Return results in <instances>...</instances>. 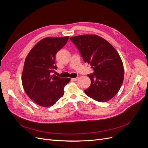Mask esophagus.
I'll return each instance as SVG.
<instances>
[{
	"mask_svg": "<svg viewBox=\"0 0 148 148\" xmlns=\"http://www.w3.org/2000/svg\"><path fill=\"white\" fill-rule=\"evenodd\" d=\"M79 79L78 77H77V78H72V80H73V81H77V80Z\"/></svg>",
	"mask_w": 148,
	"mask_h": 148,
	"instance_id": "34e87169",
	"label": "esophagus"
}]
</instances>
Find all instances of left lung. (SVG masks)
I'll list each match as a JSON object with an SVG mask.
<instances>
[{
    "instance_id": "left-lung-1",
    "label": "left lung",
    "mask_w": 148,
    "mask_h": 148,
    "mask_svg": "<svg viewBox=\"0 0 148 148\" xmlns=\"http://www.w3.org/2000/svg\"><path fill=\"white\" fill-rule=\"evenodd\" d=\"M77 46L84 62L90 64L94 72L88 75L91 85L84 92L89 97L104 102L113 98L122 86L124 69L116 49L96 34L70 38Z\"/></svg>"
}]
</instances>
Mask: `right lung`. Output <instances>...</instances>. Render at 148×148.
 <instances>
[{
    "label": "right lung",
    "instance_id": "add662e5",
    "mask_svg": "<svg viewBox=\"0 0 148 148\" xmlns=\"http://www.w3.org/2000/svg\"><path fill=\"white\" fill-rule=\"evenodd\" d=\"M69 36L45 38L39 41L26 57L21 82L26 95L36 104L49 107L64 96V89L70 78L51 75L56 55L68 41Z\"/></svg>",
    "mask_w": 148,
    "mask_h": 148
}]
</instances>
